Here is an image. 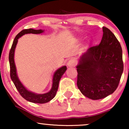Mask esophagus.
Returning <instances> with one entry per match:
<instances>
[{
	"mask_svg": "<svg viewBox=\"0 0 129 129\" xmlns=\"http://www.w3.org/2000/svg\"><path fill=\"white\" fill-rule=\"evenodd\" d=\"M67 64H68V66L70 67V68L75 67V65L76 64V61L75 60L73 59H70L68 61V63H67Z\"/></svg>",
	"mask_w": 129,
	"mask_h": 129,
	"instance_id": "34e87169",
	"label": "esophagus"
}]
</instances>
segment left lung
Here are the masks:
<instances>
[{"label": "left lung", "instance_id": "left-lung-1", "mask_svg": "<svg viewBox=\"0 0 129 129\" xmlns=\"http://www.w3.org/2000/svg\"><path fill=\"white\" fill-rule=\"evenodd\" d=\"M103 31L99 45L87 49L76 66L77 87L84 96L92 100L112 94L123 72L120 44L108 28L103 27Z\"/></svg>", "mask_w": 129, "mask_h": 129}]
</instances>
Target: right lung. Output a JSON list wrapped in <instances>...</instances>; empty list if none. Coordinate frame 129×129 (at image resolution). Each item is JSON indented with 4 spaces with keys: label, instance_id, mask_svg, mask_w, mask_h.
Returning a JSON list of instances; mask_svg holds the SVG:
<instances>
[{
    "label": "right lung",
    "instance_id": "obj_1",
    "mask_svg": "<svg viewBox=\"0 0 129 129\" xmlns=\"http://www.w3.org/2000/svg\"><path fill=\"white\" fill-rule=\"evenodd\" d=\"M43 32V30H34L33 29H24L19 32L15 37V39L13 40V44H12L11 49L9 52V60L10 64V75L11 77L12 80L13 81L14 84H15L16 88L20 93V94L27 101L32 102L35 103H47L51 100L53 99L56 96V92L58 89L59 81L62 75L64 73L67 69L66 66H63L56 71L54 74L53 78V84L52 87L50 91L48 93H45L42 94H38L36 93H32L31 91H28L25 87L23 86L21 83L20 80H19L16 74V69L14 61V53L16 46L17 45L18 39L20 38L23 35L27 34V33H33V34H39Z\"/></svg>",
    "mask_w": 129,
    "mask_h": 129
}]
</instances>
